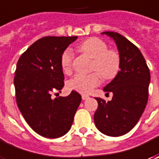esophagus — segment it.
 Wrapping results in <instances>:
<instances>
[{"label": "esophagus", "mask_w": 159, "mask_h": 159, "mask_svg": "<svg viewBox=\"0 0 159 159\" xmlns=\"http://www.w3.org/2000/svg\"><path fill=\"white\" fill-rule=\"evenodd\" d=\"M81 97H82V100H87V99H89V96L87 95H81Z\"/></svg>", "instance_id": "1"}]
</instances>
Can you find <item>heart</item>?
Listing matches in <instances>:
<instances>
[{
  "label": "heart",
  "mask_w": 159,
  "mask_h": 159,
  "mask_svg": "<svg viewBox=\"0 0 159 159\" xmlns=\"http://www.w3.org/2000/svg\"><path fill=\"white\" fill-rule=\"evenodd\" d=\"M80 49L94 59L92 70L97 72L90 74L78 73L70 79L68 86L70 89L82 94H89L102 82V77L112 79L118 74L120 58L118 53L108 50L107 44L99 38H89L80 45ZM74 54L71 48H66L61 56V66L64 72L71 70Z\"/></svg>",
  "instance_id": "obj_1"
}]
</instances>
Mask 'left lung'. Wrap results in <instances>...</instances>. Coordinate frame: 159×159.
Returning <instances> with one entry per match:
<instances>
[{
  "label": "left lung",
  "mask_w": 159,
  "mask_h": 159,
  "mask_svg": "<svg viewBox=\"0 0 159 159\" xmlns=\"http://www.w3.org/2000/svg\"><path fill=\"white\" fill-rule=\"evenodd\" d=\"M101 34L115 41L120 70L103 88L107 94L112 93V99L105 102L95 97L98 108L94 120L97 129L103 134L118 137L132 130L143 115L149 97L150 73L143 54L131 41L118 33Z\"/></svg>",
  "instance_id": "obj_1"
}]
</instances>
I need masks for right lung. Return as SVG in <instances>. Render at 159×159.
<instances>
[{
    "label": "right lung",
    "mask_w": 159,
    "mask_h": 159,
    "mask_svg": "<svg viewBox=\"0 0 159 159\" xmlns=\"http://www.w3.org/2000/svg\"><path fill=\"white\" fill-rule=\"evenodd\" d=\"M77 37H44L28 48L17 61L14 79L16 103L31 128L41 136L58 138L70 129L81 96L53 99L61 93L64 76L61 56Z\"/></svg>",
    "instance_id": "1"
}]
</instances>
